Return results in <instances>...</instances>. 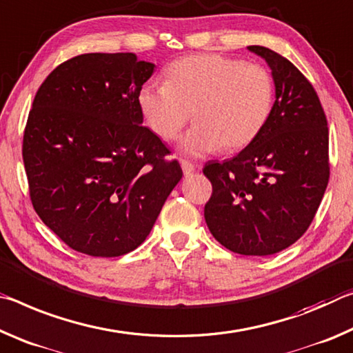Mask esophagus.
Returning a JSON list of instances; mask_svg holds the SVG:
<instances>
[{"label": "esophagus", "mask_w": 353, "mask_h": 353, "mask_svg": "<svg viewBox=\"0 0 353 353\" xmlns=\"http://www.w3.org/2000/svg\"><path fill=\"white\" fill-rule=\"evenodd\" d=\"M181 169H183L184 176H189L194 173L195 165L192 163H189V161H186V159H181Z\"/></svg>", "instance_id": "obj_1"}]
</instances>
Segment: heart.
Returning <instances> with one entry per match:
<instances>
[{"mask_svg":"<svg viewBox=\"0 0 353 353\" xmlns=\"http://www.w3.org/2000/svg\"><path fill=\"white\" fill-rule=\"evenodd\" d=\"M165 84L139 90L141 112L156 136L173 141L189 122L180 152L190 158L236 152L261 134L274 106V79L263 65L221 54H195L165 68Z\"/></svg>","mask_w":353,"mask_h":353,"instance_id":"obj_1","label":"heart"}]
</instances>
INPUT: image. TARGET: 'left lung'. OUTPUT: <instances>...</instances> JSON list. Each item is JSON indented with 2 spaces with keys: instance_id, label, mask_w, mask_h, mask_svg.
<instances>
[{
  "instance_id": "8db88e82",
  "label": "left lung",
  "mask_w": 353,
  "mask_h": 353,
  "mask_svg": "<svg viewBox=\"0 0 353 353\" xmlns=\"http://www.w3.org/2000/svg\"><path fill=\"white\" fill-rule=\"evenodd\" d=\"M247 48L272 70L275 103L250 145L205 164L212 184L205 221L228 250L268 256L292 245L313 222L330 178L328 128L314 88L292 62L265 46Z\"/></svg>"
}]
</instances>
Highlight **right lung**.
Returning <instances> with one entry per match:
<instances>
[{
  "label": "right lung",
  "instance_id": "right-lung-1",
  "mask_svg": "<svg viewBox=\"0 0 353 353\" xmlns=\"http://www.w3.org/2000/svg\"><path fill=\"white\" fill-rule=\"evenodd\" d=\"M154 63L134 53H88L40 85L23 136L32 206L90 256H120L145 241L183 170L142 126L139 90Z\"/></svg>",
  "mask_w": 353,
  "mask_h": 353
}]
</instances>
